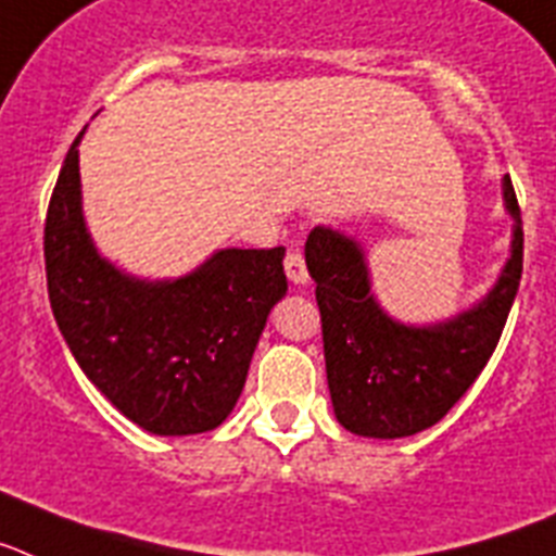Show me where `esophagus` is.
<instances>
[{
    "label": "esophagus",
    "instance_id": "obj_1",
    "mask_svg": "<svg viewBox=\"0 0 556 556\" xmlns=\"http://www.w3.org/2000/svg\"><path fill=\"white\" fill-rule=\"evenodd\" d=\"M285 274H288V279L296 285L307 282V265L299 249H288V254H285Z\"/></svg>",
    "mask_w": 556,
    "mask_h": 556
}]
</instances>
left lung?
<instances>
[{"instance_id":"8db88e82","label":"left lung","mask_w":556,"mask_h":556,"mask_svg":"<svg viewBox=\"0 0 556 556\" xmlns=\"http://www.w3.org/2000/svg\"><path fill=\"white\" fill-rule=\"evenodd\" d=\"M504 201L518 226L498 285L479 307L437 327L392 321L369 293L358 245L321 226L311 231L305 260L316 279L327 383L346 431L371 439L412 437L437 425L476 383L498 346L523 274L520 206L509 176Z\"/></svg>"}]
</instances>
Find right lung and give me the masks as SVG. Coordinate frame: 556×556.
Instances as JSON below:
<instances>
[{
  "instance_id": "1",
  "label": "right lung",
  "mask_w": 556,
  "mask_h": 556,
  "mask_svg": "<svg viewBox=\"0 0 556 556\" xmlns=\"http://www.w3.org/2000/svg\"><path fill=\"white\" fill-rule=\"evenodd\" d=\"M77 134L45 220L47 293L77 366L119 414L159 437L218 428L288 291L285 249H226L176 282H139L98 257L80 215Z\"/></svg>"
}]
</instances>
